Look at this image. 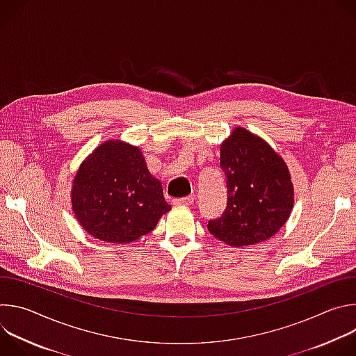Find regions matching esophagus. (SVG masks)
Wrapping results in <instances>:
<instances>
[{
  "instance_id": "obj_1",
  "label": "esophagus",
  "mask_w": 356,
  "mask_h": 356,
  "mask_svg": "<svg viewBox=\"0 0 356 356\" xmlns=\"http://www.w3.org/2000/svg\"><path fill=\"white\" fill-rule=\"evenodd\" d=\"M193 201H194V198L191 195H188V197H184V198H175L172 201V204L176 206V207H179V206H190V204H193Z\"/></svg>"
}]
</instances>
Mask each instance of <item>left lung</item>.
<instances>
[{"label": "left lung", "mask_w": 356, "mask_h": 356, "mask_svg": "<svg viewBox=\"0 0 356 356\" xmlns=\"http://www.w3.org/2000/svg\"><path fill=\"white\" fill-rule=\"evenodd\" d=\"M220 165L227 177L228 202L209 231L235 248L264 242L286 224L294 204L289 168L261 136L238 127L221 143Z\"/></svg>", "instance_id": "left-lung-1"}]
</instances>
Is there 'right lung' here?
Segmentation results:
<instances>
[{"label": "right lung", "mask_w": 356, "mask_h": 356, "mask_svg": "<svg viewBox=\"0 0 356 356\" xmlns=\"http://www.w3.org/2000/svg\"><path fill=\"white\" fill-rule=\"evenodd\" d=\"M70 197L81 228L110 243L139 239L172 209L140 149L120 139L101 143L86 158L73 179Z\"/></svg>", "instance_id": "obj_1"}]
</instances>
